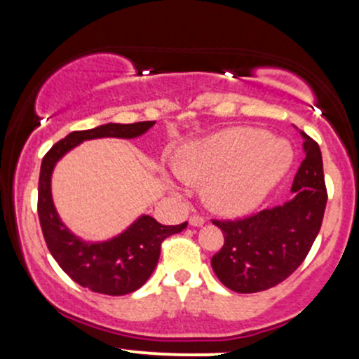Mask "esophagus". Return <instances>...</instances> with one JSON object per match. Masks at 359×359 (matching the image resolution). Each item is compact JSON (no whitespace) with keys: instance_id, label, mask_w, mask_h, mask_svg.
<instances>
[{"instance_id":"obj_1","label":"esophagus","mask_w":359,"mask_h":359,"mask_svg":"<svg viewBox=\"0 0 359 359\" xmlns=\"http://www.w3.org/2000/svg\"><path fill=\"white\" fill-rule=\"evenodd\" d=\"M204 222V216H201V214H192V216L189 217V224L191 226H203Z\"/></svg>"}]
</instances>
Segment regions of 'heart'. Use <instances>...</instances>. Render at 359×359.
Returning a JSON list of instances; mask_svg holds the SVG:
<instances>
[{
    "label": "heart",
    "instance_id": "1",
    "mask_svg": "<svg viewBox=\"0 0 359 359\" xmlns=\"http://www.w3.org/2000/svg\"><path fill=\"white\" fill-rule=\"evenodd\" d=\"M292 163L287 143L255 128H229L185 143L177 156L179 184H208L205 203L214 211L248 212L285 175Z\"/></svg>",
    "mask_w": 359,
    "mask_h": 359
}]
</instances>
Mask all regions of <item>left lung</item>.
Segmentation results:
<instances>
[{
	"label": "left lung",
	"instance_id": "8db88e82",
	"mask_svg": "<svg viewBox=\"0 0 359 359\" xmlns=\"http://www.w3.org/2000/svg\"><path fill=\"white\" fill-rule=\"evenodd\" d=\"M304 156L294 197L283 205L240 219H212L224 245L211 265L224 287L238 294L269 290L299 269L314 245L327 203L320 148L302 131Z\"/></svg>",
	"mask_w": 359,
	"mask_h": 359
}]
</instances>
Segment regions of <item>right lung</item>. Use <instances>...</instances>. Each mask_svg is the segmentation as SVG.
<instances>
[{"label":"right lung","mask_w":359,"mask_h":359,"mask_svg":"<svg viewBox=\"0 0 359 359\" xmlns=\"http://www.w3.org/2000/svg\"><path fill=\"white\" fill-rule=\"evenodd\" d=\"M154 125L155 121L130 125L108 123L93 130L72 131L64 140L57 142L42 160L36 208L47 248L74 282L97 294L126 295L138 290L155 270L163 240L182 231L187 222L163 226L151 216H142L113 240L101 243L82 241L69 231L53 208L50 191L53 167L69 150L84 140L137 138Z\"/></svg>","instance_id":"1"}]
</instances>
